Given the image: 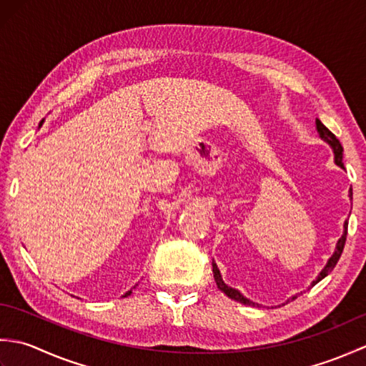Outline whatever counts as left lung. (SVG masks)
Here are the masks:
<instances>
[{"mask_svg":"<svg viewBox=\"0 0 366 366\" xmlns=\"http://www.w3.org/2000/svg\"><path fill=\"white\" fill-rule=\"evenodd\" d=\"M316 130H317V134H320V137L324 139V142L329 143V146L332 147L333 155H335V163H337V165L341 167V168H345V165H343V146H341L340 139H338L335 135H333L332 132H330L327 127H325L320 119H316ZM349 192H351V195H349V197H351V199H352V189L349 190ZM346 236H347V222H345V232H343V236H341V237L338 239L335 252H333V254L329 258L327 264H325V267L320 272V275H317V278L315 280L313 285H316L317 282H321L322 278L327 277V275L330 274V272L333 270V267L337 266L340 256H341V253H343V248H345V244H346ZM212 272H214V278H215L217 287H219V290H220L222 292L227 294L229 299L236 300V302H240V303H244V305L261 307L259 303H254V302H252L250 299L244 297V295L240 294L237 290H234V287H231V286H228L227 283H224L222 275H220V270H219V267H217V264H215L214 261H212ZM292 299H295V297H292Z\"/></svg>","mask_w":366,"mask_h":366,"instance_id":"left-lung-1","label":"left lung"}]
</instances>
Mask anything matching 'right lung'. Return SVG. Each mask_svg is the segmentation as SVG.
Here are the masks:
<instances>
[{
    "label": "right lung",
    "mask_w": 366,
    "mask_h": 366,
    "mask_svg": "<svg viewBox=\"0 0 366 366\" xmlns=\"http://www.w3.org/2000/svg\"><path fill=\"white\" fill-rule=\"evenodd\" d=\"M42 124H44V119H42L41 122H39V127H41V126H42ZM130 294H132V290H130V291H127L126 294H124V295H122V297H127V295H130Z\"/></svg>",
    "instance_id": "add662e5"
}]
</instances>
